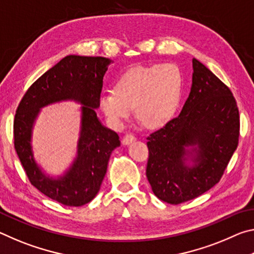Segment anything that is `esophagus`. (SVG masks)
Instances as JSON below:
<instances>
[{
  "label": "esophagus",
  "mask_w": 254,
  "mask_h": 254,
  "mask_svg": "<svg viewBox=\"0 0 254 254\" xmlns=\"http://www.w3.org/2000/svg\"><path fill=\"white\" fill-rule=\"evenodd\" d=\"M133 141H135V136L132 134V133H127V134H126L123 136V140L122 142L123 144H130L131 142H133Z\"/></svg>",
  "instance_id": "obj_1"
}]
</instances>
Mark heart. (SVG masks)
<instances>
[{
    "mask_svg": "<svg viewBox=\"0 0 254 254\" xmlns=\"http://www.w3.org/2000/svg\"><path fill=\"white\" fill-rule=\"evenodd\" d=\"M183 83L182 70L175 64L132 68L115 81L113 92L102 94L98 107L114 128L123 127L133 107L143 126L159 127L177 110Z\"/></svg>",
    "mask_w": 254,
    "mask_h": 254,
    "instance_id": "obj_1",
    "label": "heart"
}]
</instances>
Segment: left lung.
<instances>
[{"label": "left lung", "instance_id": "left-lung-1", "mask_svg": "<svg viewBox=\"0 0 254 254\" xmlns=\"http://www.w3.org/2000/svg\"><path fill=\"white\" fill-rule=\"evenodd\" d=\"M192 69L180 114L147 137V178L154 195L174 205L220 182L239 144L240 115L231 89L195 58Z\"/></svg>", "mask_w": 254, "mask_h": 254}]
</instances>
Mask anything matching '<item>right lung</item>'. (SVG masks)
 Returning a JSON list of instances; mask_svg holds the SVG:
<instances>
[{"mask_svg":"<svg viewBox=\"0 0 254 254\" xmlns=\"http://www.w3.org/2000/svg\"><path fill=\"white\" fill-rule=\"evenodd\" d=\"M110 64L104 57L67 56L30 86L16 109L14 148L25 174L38 190L63 205L83 206L96 196L111 153L120 145L118 133L102 126L95 112ZM67 99L83 105L81 134L74 163L55 180L42 173L34 160L32 128L41 107Z\"/></svg>","mask_w":254,"mask_h":254,"instance_id":"right-lung-1","label":"right lung"}]
</instances>
